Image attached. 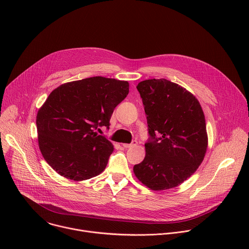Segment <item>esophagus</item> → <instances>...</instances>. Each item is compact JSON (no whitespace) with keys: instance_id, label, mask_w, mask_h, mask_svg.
I'll return each instance as SVG.
<instances>
[{"instance_id":"esophagus-1","label":"esophagus","mask_w":249,"mask_h":249,"mask_svg":"<svg viewBox=\"0 0 249 249\" xmlns=\"http://www.w3.org/2000/svg\"><path fill=\"white\" fill-rule=\"evenodd\" d=\"M137 141H133L131 144H122V146L125 148V149H127V148H132V147H135V146H137Z\"/></svg>"}]
</instances>
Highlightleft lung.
Returning a JSON list of instances; mask_svg holds the SVG:
<instances>
[{"instance_id": "1", "label": "left lung", "mask_w": 249, "mask_h": 249, "mask_svg": "<svg viewBox=\"0 0 249 249\" xmlns=\"http://www.w3.org/2000/svg\"><path fill=\"white\" fill-rule=\"evenodd\" d=\"M137 89L151 138L145 144V159L134 165V173L154 191L178 186L197 170L207 152L201 104L186 89L165 79L140 82Z\"/></svg>"}]
</instances>
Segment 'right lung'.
<instances>
[{"label": "right lung", "instance_id": "obj_1", "mask_svg": "<svg viewBox=\"0 0 249 249\" xmlns=\"http://www.w3.org/2000/svg\"><path fill=\"white\" fill-rule=\"evenodd\" d=\"M129 83L91 77L63 84L47 97L36 115L38 146L61 176L83 181L100 174L114 148L95 130L109 127Z\"/></svg>", "mask_w": 249, "mask_h": 249}]
</instances>
